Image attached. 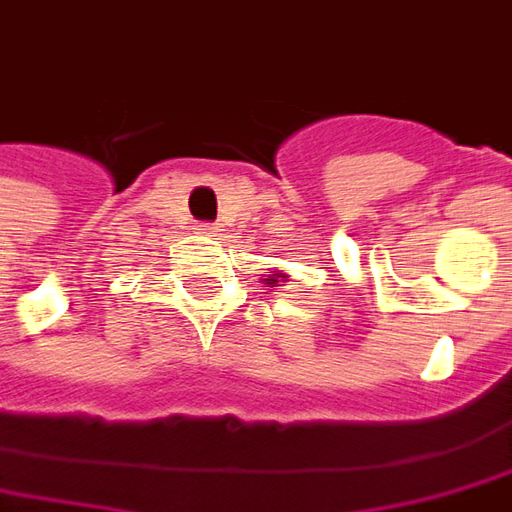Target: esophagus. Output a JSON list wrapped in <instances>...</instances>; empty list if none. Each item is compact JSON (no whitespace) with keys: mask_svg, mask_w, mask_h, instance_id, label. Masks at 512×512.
<instances>
[{"mask_svg":"<svg viewBox=\"0 0 512 512\" xmlns=\"http://www.w3.org/2000/svg\"><path fill=\"white\" fill-rule=\"evenodd\" d=\"M196 230L202 232V235H216V232H219V227H216V224H199Z\"/></svg>","mask_w":512,"mask_h":512,"instance_id":"esophagus-1","label":"esophagus"}]
</instances>
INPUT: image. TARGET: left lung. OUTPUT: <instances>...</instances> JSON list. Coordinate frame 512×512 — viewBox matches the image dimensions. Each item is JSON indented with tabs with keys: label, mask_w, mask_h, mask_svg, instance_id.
Wrapping results in <instances>:
<instances>
[{
	"label": "left lung",
	"mask_w": 512,
	"mask_h": 512,
	"mask_svg": "<svg viewBox=\"0 0 512 512\" xmlns=\"http://www.w3.org/2000/svg\"><path fill=\"white\" fill-rule=\"evenodd\" d=\"M280 277H285V274H277V271H274V274H268L266 285H271V288H274V285H277V280H280Z\"/></svg>",
	"instance_id": "left-lung-1"
}]
</instances>
